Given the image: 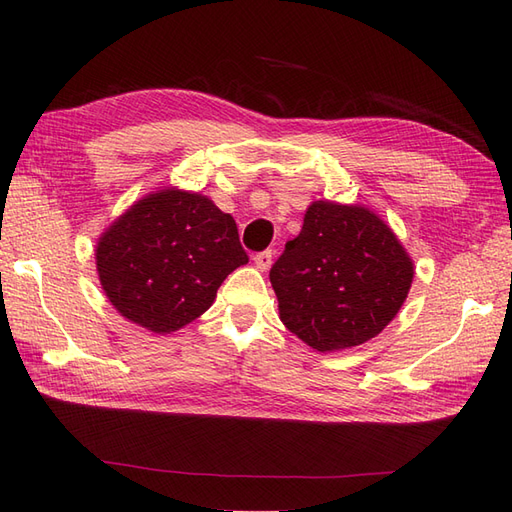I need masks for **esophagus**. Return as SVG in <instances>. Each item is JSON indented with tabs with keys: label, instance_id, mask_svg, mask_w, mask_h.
I'll return each instance as SVG.
<instances>
[{
	"label": "esophagus",
	"instance_id": "1",
	"mask_svg": "<svg viewBox=\"0 0 512 512\" xmlns=\"http://www.w3.org/2000/svg\"><path fill=\"white\" fill-rule=\"evenodd\" d=\"M273 262V252L271 250H265V252H258L254 256V265L260 269V271H267L271 267Z\"/></svg>",
	"mask_w": 512,
	"mask_h": 512
}]
</instances>
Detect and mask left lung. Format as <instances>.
I'll use <instances>...</instances> for the list:
<instances>
[{"mask_svg": "<svg viewBox=\"0 0 512 512\" xmlns=\"http://www.w3.org/2000/svg\"><path fill=\"white\" fill-rule=\"evenodd\" d=\"M414 265L395 232L361 205L316 200L271 267L280 318L318 352L361 346L404 305Z\"/></svg>", "mask_w": 512, "mask_h": 512, "instance_id": "obj_1", "label": "left lung"}]
</instances>
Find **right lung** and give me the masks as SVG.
<instances>
[{
	"instance_id": "obj_1",
	"label": "right lung",
	"mask_w": 512,
	"mask_h": 512,
	"mask_svg": "<svg viewBox=\"0 0 512 512\" xmlns=\"http://www.w3.org/2000/svg\"><path fill=\"white\" fill-rule=\"evenodd\" d=\"M247 260L232 215L203 194L177 188L138 200L96 245L108 301L123 318L160 335L205 314L222 282Z\"/></svg>"
}]
</instances>
